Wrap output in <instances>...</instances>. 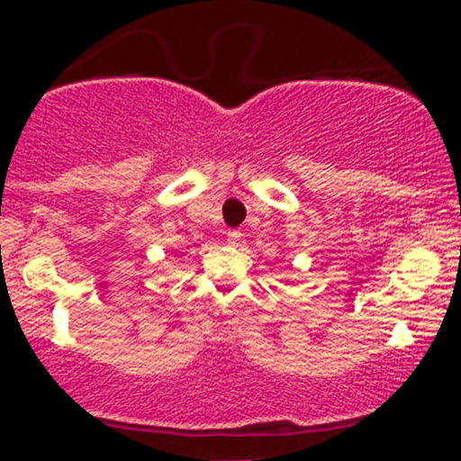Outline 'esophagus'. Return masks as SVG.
<instances>
[{
    "label": "esophagus",
    "mask_w": 461,
    "mask_h": 461,
    "mask_svg": "<svg viewBox=\"0 0 461 461\" xmlns=\"http://www.w3.org/2000/svg\"><path fill=\"white\" fill-rule=\"evenodd\" d=\"M240 231H238V230H230V231H227V242H230V245H238V242H240Z\"/></svg>",
    "instance_id": "obj_1"
}]
</instances>
